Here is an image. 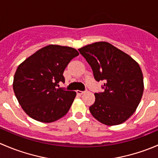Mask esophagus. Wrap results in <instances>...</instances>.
<instances>
[{"label": "esophagus", "mask_w": 158, "mask_h": 158, "mask_svg": "<svg viewBox=\"0 0 158 158\" xmlns=\"http://www.w3.org/2000/svg\"><path fill=\"white\" fill-rule=\"evenodd\" d=\"M85 91H80V90H77L76 91V93L79 94V95H82L83 93H85Z\"/></svg>", "instance_id": "1"}]
</instances>
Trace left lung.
<instances>
[{
  "mask_svg": "<svg viewBox=\"0 0 158 158\" xmlns=\"http://www.w3.org/2000/svg\"><path fill=\"white\" fill-rule=\"evenodd\" d=\"M79 51L92 67L95 80L105 81L104 92L95 93V102L89 107L91 114L106 125L125 122L134 114L144 92L138 63L107 42L94 43Z\"/></svg>",
  "mask_w": 158,
  "mask_h": 158,
  "instance_id": "1",
  "label": "left lung"
}]
</instances>
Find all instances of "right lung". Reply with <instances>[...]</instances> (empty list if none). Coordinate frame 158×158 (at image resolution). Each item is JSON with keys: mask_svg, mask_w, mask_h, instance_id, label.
Here are the masks:
<instances>
[{"mask_svg": "<svg viewBox=\"0 0 158 158\" xmlns=\"http://www.w3.org/2000/svg\"><path fill=\"white\" fill-rule=\"evenodd\" d=\"M77 56L79 52L72 47L48 45L19 65L13 89L19 104L30 118L49 123L69 111L76 92L57 86L65 82L63 72Z\"/></svg>", "mask_w": 158, "mask_h": 158, "instance_id": "add662e5", "label": "right lung"}]
</instances>
